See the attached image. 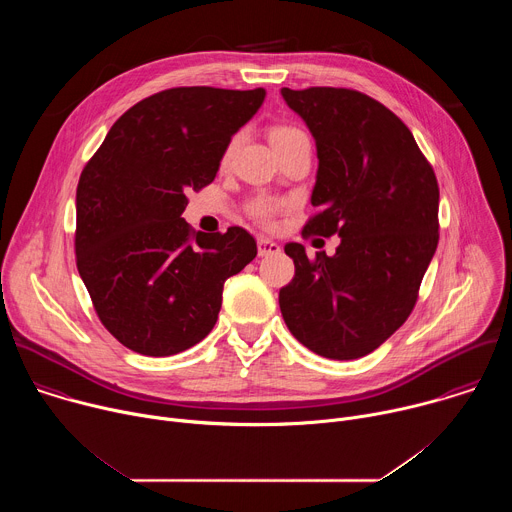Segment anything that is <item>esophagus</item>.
<instances>
[{
  "label": "esophagus",
  "mask_w": 512,
  "mask_h": 512,
  "mask_svg": "<svg viewBox=\"0 0 512 512\" xmlns=\"http://www.w3.org/2000/svg\"><path fill=\"white\" fill-rule=\"evenodd\" d=\"M279 251H281L279 243H275V241H271V239H267V237H259V239H257V253H259V257L277 255Z\"/></svg>",
  "instance_id": "esophagus-1"
}]
</instances>
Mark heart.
I'll use <instances>...</instances> for the list:
<instances>
[{"instance_id": "b5f03b06", "label": "heart", "mask_w": 512, "mask_h": 512, "mask_svg": "<svg viewBox=\"0 0 512 512\" xmlns=\"http://www.w3.org/2000/svg\"><path fill=\"white\" fill-rule=\"evenodd\" d=\"M300 137H306V133H304L302 129L294 127V125H275V127H271V131H269V139H271V143H273V148H275V145H281V143L291 141V139H300ZM235 145H237V137L231 139L229 145L225 148L223 164H227V162L231 160ZM277 210H279V202L269 200V198H259V200H255V202L249 206V214L255 218L257 223H261V225H269L273 214H275Z\"/></svg>"}]
</instances>
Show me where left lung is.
I'll list each match as a JSON object with an SVG mask.
<instances>
[{
    "mask_svg": "<svg viewBox=\"0 0 512 512\" xmlns=\"http://www.w3.org/2000/svg\"><path fill=\"white\" fill-rule=\"evenodd\" d=\"M316 139L318 174L304 235L340 237L336 253L287 243L296 275L279 289L281 316L306 348L352 360L409 318L440 239V188L409 127L352 89H281Z\"/></svg>",
    "mask_w": 512,
    "mask_h": 512,
    "instance_id": "1",
    "label": "left lung"
}]
</instances>
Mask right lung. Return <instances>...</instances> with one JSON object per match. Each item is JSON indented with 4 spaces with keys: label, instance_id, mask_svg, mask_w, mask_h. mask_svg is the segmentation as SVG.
Wrapping results in <instances>:
<instances>
[{
    "label": "right lung",
    "instance_id": "obj_1",
    "mask_svg": "<svg viewBox=\"0 0 512 512\" xmlns=\"http://www.w3.org/2000/svg\"><path fill=\"white\" fill-rule=\"evenodd\" d=\"M265 89L176 87L127 109L77 186L75 253L103 326L145 356L178 354L214 328L225 281L257 255L241 227L196 233L186 194L210 184Z\"/></svg>",
    "mask_w": 512,
    "mask_h": 512
}]
</instances>
